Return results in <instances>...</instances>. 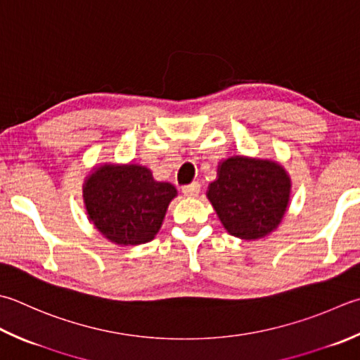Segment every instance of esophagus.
<instances>
[{
	"instance_id": "obj_1",
	"label": "esophagus",
	"mask_w": 360,
	"mask_h": 360,
	"mask_svg": "<svg viewBox=\"0 0 360 360\" xmlns=\"http://www.w3.org/2000/svg\"><path fill=\"white\" fill-rule=\"evenodd\" d=\"M200 192H201L200 182H192V184L182 187V193H184V196H188V198H195V196H198Z\"/></svg>"
}]
</instances>
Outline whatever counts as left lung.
<instances>
[{
    "label": "left lung",
    "instance_id": "1",
    "mask_svg": "<svg viewBox=\"0 0 360 360\" xmlns=\"http://www.w3.org/2000/svg\"><path fill=\"white\" fill-rule=\"evenodd\" d=\"M290 188V178L278 162L232 156L218 165L207 198L231 236L257 240L283 221Z\"/></svg>",
    "mask_w": 360,
    "mask_h": 360
}]
</instances>
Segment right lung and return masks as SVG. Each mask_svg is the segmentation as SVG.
Segmentation results:
<instances>
[{
    "label": "right lung",
    "mask_w": 360,
    "mask_h": 360,
    "mask_svg": "<svg viewBox=\"0 0 360 360\" xmlns=\"http://www.w3.org/2000/svg\"><path fill=\"white\" fill-rule=\"evenodd\" d=\"M176 195L170 182L154 181L150 168L137 164L96 167L82 187L89 220L122 246L153 240Z\"/></svg>",
    "instance_id": "1"
}]
</instances>
